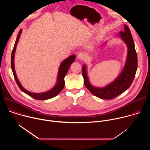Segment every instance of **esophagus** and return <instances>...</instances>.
<instances>
[{
	"instance_id": "obj_1",
	"label": "esophagus",
	"mask_w": 150,
	"mask_h": 150,
	"mask_svg": "<svg viewBox=\"0 0 150 150\" xmlns=\"http://www.w3.org/2000/svg\"><path fill=\"white\" fill-rule=\"evenodd\" d=\"M77 58L79 60H83L85 58V55L83 52H80L77 55Z\"/></svg>"
}]
</instances>
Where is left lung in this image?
Here are the masks:
<instances>
[{
  "mask_svg": "<svg viewBox=\"0 0 150 150\" xmlns=\"http://www.w3.org/2000/svg\"><path fill=\"white\" fill-rule=\"evenodd\" d=\"M123 27V31H120L118 36L127 46V57L122 71L116 79L103 87H94L89 81L86 65L84 64L82 67V72L85 86L94 96L101 99L111 100L122 94L130 87L135 76L138 60L135 45L129 27L126 25H124Z\"/></svg>",
  "mask_w": 150,
  "mask_h": 150,
  "instance_id": "left-lung-1",
  "label": "left lung"
}]
</instances>
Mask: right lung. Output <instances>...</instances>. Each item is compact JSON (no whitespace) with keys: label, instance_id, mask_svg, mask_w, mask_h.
<instances>
[{"label":"right lung","instance_id":"add662e5","mask_svg":"<svg viewBox=\"0 0 150 150\" xmlns=\"http://www.w3.org/2000/svg\"><path fill=\"white\" fill-rule=\"evenodd\" d=\"M22 29H21L16 41L15 42L14 47L12 52L11 54V68H12V71L15 78V79L16 82V83L18 85V86L20 88V90L24 92V93L27 94V95L30 96V97L35 98V100H47L52 98L56 96H57L63 89L64 86H65V80H64V78H65L68 69L71 66V64L75 61V55L73 54L67 58L66 59L64 60L61 63L59 66V70H58V74H57V81L56 83L55 84L54 86L51 88L50 90H48L47 91L43 92V93H33L30 92L26 89H25L22 85H21V82H19L17 75L15 72V65H14V57H15V53L16 51V46L18 45V41L19 40L20 36L21 33H22Z\"/></svg>","mask_w":150,"mask_h":150}]
</instances>
